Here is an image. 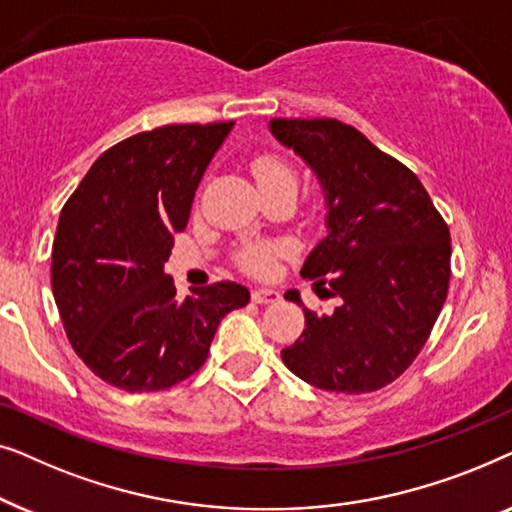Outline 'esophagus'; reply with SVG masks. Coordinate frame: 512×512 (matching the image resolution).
Instances as JSON below:
<instances>
[{
	"label": "esophagus",
	"instance_id": "obj_1",
	"mask_svg": "<svg viewBox=\"0 0 512 512\" xmlns=\"http://www.w3.org/2000/svg\"><path fill=\"white\" fill-rule=\"evenodd\" d=\"M251 300L258 305H270V303H277L279 300V291L275 289H256L251 293Z\"/></svg>",
	"mask_w": 512,
	"mask_h": 512
}]
</instances>
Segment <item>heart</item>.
Wrapping results in <instances>:
<instances>
[{
    "instance_id": "1",
    "label": "heart",
    "mask_w": 512,
    "mask_h": 512,
    "mask_svg": "<svg viewBox=\"0 0 512 512\" xmlns=\"http://www.w3.org/2000/svg\"><path fill=\"white\" fill-rule=\"evenodd\" d=\"M254 170V177L258 186H275V184H291L296 186V170L286 163L284 158L272 156V153H263L254 160L251 165ZM240 263L249 272H256V275H265V272L272 270V263H275V249L265 247V244H256V247H247L242 251Z\"/></svg>"
}]
</instances>
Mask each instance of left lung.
Returning <instances> with one entry per match:
<instances>
[{
    "label": "left lung",
    "mask_w": 512,
    "mask_h": 512,
    "mask_svg": "<svg viewBox=\"0 0 512 512\" xmlns=\"http://www.w3.org/2000/svg\"><path fill=\"white\" fill-rule=\"evenodd\" d=\"M272 137L310 167L324 193L326 237L300 275L340 298L314 314L298 291L305 331L282 349L312 387L366 394L394 382L429 340L450 284V230L415 174L333 118H275Z\"/></svg>",
    "instance_id": "8db88e82"
}]
</instances>
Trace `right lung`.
I'll list each match as a JSON object with an SVG mask.
<instances>
[{"label":"right lung","mask_w":512,"mask_h":512,"mask_svg":"<svg viewBox=\"0 0 512 512\" xmlns=\"http://www.w3.org/2000/svg\"><path fill=\"white\" fill-rule=\"evenodd\" d=\"M230 123L165 125L95 160L62 207L53 296L83 363L125 391H156L207 361L216 328L249 303L247 286L216 282L177 296L165 263L174 235Z\"/></svg>","instance_id":"right-lung-1"}]
</instances>
